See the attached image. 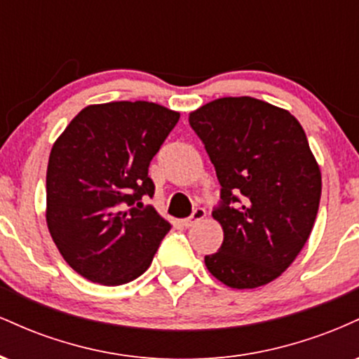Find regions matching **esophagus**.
<instances>
[{"label":"esophagus","mask_w":359,"mask_h":359,"mask_svg":"<svg viewBox=\"0 0 359 359\" xmlns=\"http://www.w3.org/2000/svg\"><path fill=\"white\" fill-rule=\"evenodd\" d=\"M204 217H205V211H204V209H203V208H196V209H194L192 216L187 217V219H184L182 224L185 226V228H191V226L197 224V222L203 221Z\"/></svg>","instance_id":"esophagus-1"}]
</instances>
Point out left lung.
Wrapping results in <instances>:
<instances>
[{
	"instance_id": "8db88e82",
	"label": "left lung",
	"mask_w": 359,
	"mask_h": 359,
	"mask_svg": "<svg viewBox=\"0 0 359 359\" xmlns=\"http://www.w3.org/2000/svg\"><path fill=\"white\" fill-rule=\"evenodd\" d=\"M221 184L212 212L222 245L205 266L231 288L273 282L302 251L323 179L306 131L287 109L250 96L219 97L189 114Z\"/></svg>"
}]
</instances>
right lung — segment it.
<instances>
[{"instance_id": "add662e5", "label": "right lung", "mask_w": 359, "mask_h": 359, "mask_svg": "<svg viewBox=\"0 0 359 359\" xmlns=\"http://www.w3.org/2000/svg\"><path fill=\"white\" fill-rule=\"evenodd\" d=\"M179 118L150 101L89 104L53 143L45 219L62 258L84 278L123 285L150 266L172 224L140 201L154 196L148 165Z\"/></svg>"}]
</instances>
